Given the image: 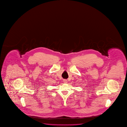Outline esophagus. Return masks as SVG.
Instances as JSON below:
<instances>
[{
    "mask_svg": "<svg viewBox=\"0 0 127 127\" xmlns=\"http://www.w3.org/2000/svg\"><path fill=\"white\" fill-rule=\"evenodd\" d=\"M63 82H64V83H67V80H64V81H63Z\"/></svg>",
    "mask_w": 127,
    "mask_h": 127,
    "instance_id": "1",
    "label": "esophagus"
}]
</instances>
